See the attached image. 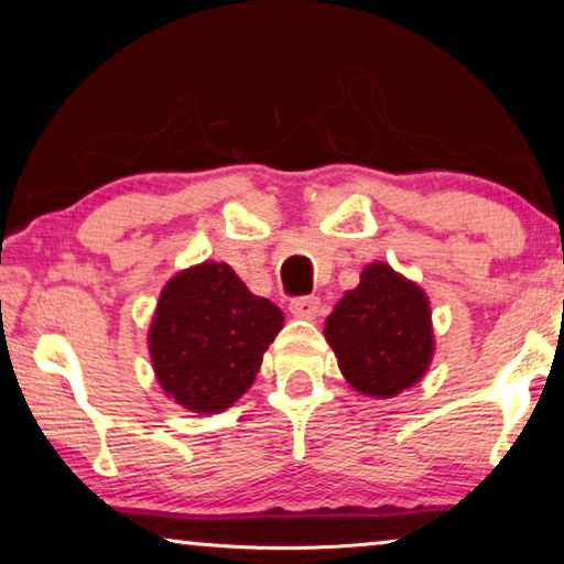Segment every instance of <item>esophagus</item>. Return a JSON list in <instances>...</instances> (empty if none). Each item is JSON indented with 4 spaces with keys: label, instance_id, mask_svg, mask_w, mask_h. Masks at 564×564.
Here are the masks:
<instances>
[{
    "label": "esophagus",
    "instance_id": "34e87169",
    "mask_svg": "<svg viewBox=\"0 0 564 564\" xmlns=\"http://www.w3.org/2000/svg\"><path fill=\"white\" fill-rule=\"evenodd\" d=\"M289 308L293 316H299V318H316L323 305H321L318 295H303V299H293Z\"/></svg>",
    "mask_w": 564,
    "mask_h": 564
}]
</instances>
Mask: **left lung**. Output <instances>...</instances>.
<instances>
[{
  "label": "left lung",
  "instance_id": "1",
  "mask_svg": "<svg viewBox=\"0 0 564 564\" xmlns=\"http://www.w3.org/2000/svg\"><path fill=\"white\" fill-rule=\"evenodd\" d=\"M323 333L348 383L376 398L417 383L433 356L425 293L386 263L362 269L360 283L336 303Z\"/></svg>",
  "mask_w": 564,
  "mask_h": 564
}]
</instances>
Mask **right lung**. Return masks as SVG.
I'll use <instances>...</instances> for the list:
<instances>
[{
	"label": "right lung",
	"instance_id": "obj_1",
	"mask_svg": "<svg viewBox=\"0 0 564 564\" xmlns=\"http://www.w3.org/2000/svg\"><path fill=\"white\" fill-rule=\"evenodd\" d=\"M283 313L226 263H202L161 291L149 350L161 388L194 413L231 408L259 373Z\"/></svg>",
	"mask_w": 564,
	"mask_h": 564
}]
</instances>
